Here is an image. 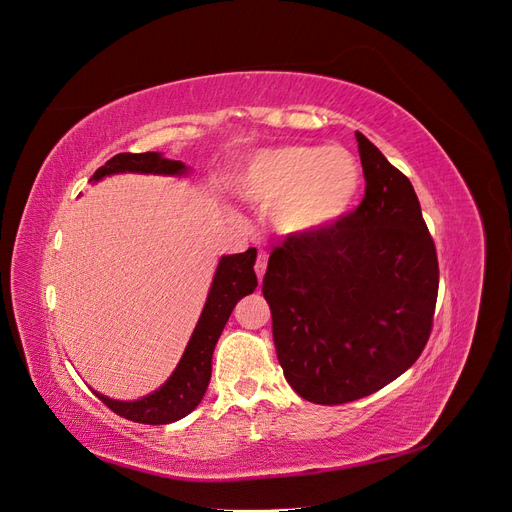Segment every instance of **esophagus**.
Masks as SVG:
<instances>
[{"label":"esophagus","instance_id":"esophagus-1","mask_svg":"<svg viewBox=\"0 0 512 512\" xmlns=\"http://www.w3.org/2000/svg\"><path fill=\"white\" fill-rule=\"evenodd\" d=\"M254 269H256L258 280H262V275H265V271H267V252H258Z\"/></svg>","mask_w":512,"mask_h":512}]
</instances>
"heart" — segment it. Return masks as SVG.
Segmentation results:
<instances>
[{"mask_svg":"<svg viewBox=\"0 0 512 512\" xmlns=\"http://www.w3.org/2000/svg\"><path fill=\"white\" fill-rule=\"evenodd\" d=\"M361 183V170L344 147L286 145L260 151L247 164L241 194L288 235H307L344 215Z\"/></svg>","mask_w":512,"mask_h":512,"instance_id":"obj_1","label":"heart"}]
</instances>
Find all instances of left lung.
I'll use <instances>...</instances> for the list:
<instances>
[{"mask_svg": "<svg viewBox=\"0 0 512 512\" xmlns=\"http://www.w3.org/2000/svg\"><path fill=\"white\" fill-rule=\"evenodd\" d=\"M361 205L273 247L262 280L273 344L303 399L339 406L393 382L421 356L438 299V254L410 179L356 132Z\"/></svg>", "mask_w": 512, "mask_h": 512, "instance_id": "1", "label": "left lung"}]
</instances>
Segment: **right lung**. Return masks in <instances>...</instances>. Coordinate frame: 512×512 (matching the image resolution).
I'll list each match as a JSON object with an SVG mask.
<instances>
[{
	"mask_svg": "<svg viewBox=\"0 0 512 512\" xmlns=\"http://www.w3.org/2000/svg\"><path fill=\"white\" fill-rule=\"evenodd\" d=\"M115 173H153V175H183L188 173L183 162L168 160L162 153H117L104 166H100L91 181H100L106 175ZM256 250L243 254L222 256L218 271H215L209 297L203 314L198 318L196 329L190 337L177 369L158 391L138 399V401H117L100 393L102 404H106L115 414L143 425H168L179 418L188 416L205 397L211 380V356L213 348L226 327L235 305L252 294L258 286L256 273Z\"/></svg>",
	"mask_w": 512,
	"mask_h": 512,
	"instance_id": "obj_1",
	"label": "right lung"
}]
</instances>
